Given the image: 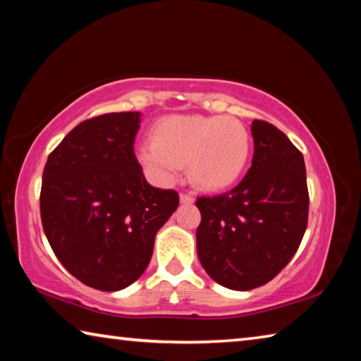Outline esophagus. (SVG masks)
<instances>
[{"label":"esophagus","instance_id":"esophagus-1","mask_svg":"<svg viewBox=\"0 0 361 361\" xmlns=\"http://www.w3.org/2000/svg\"><path fill=\"white\" fill-rule=\"evenodd\" d=\"M180 200H181V204L191 205V204H194V195L188 194V192H181L180 194Z\"/></svg>","mask_w":361,"mask_h":361}]
</instances>
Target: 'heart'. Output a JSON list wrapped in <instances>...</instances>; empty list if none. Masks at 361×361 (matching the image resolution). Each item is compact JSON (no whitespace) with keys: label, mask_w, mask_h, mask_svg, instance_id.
<instances>
[{"label":"heart","mask_w":361,"mask_h":361,"mask_svg":"<svg viewBox=\"0 0 361 361\" xmlns=\"http://www.w3.org/2000/svg\"><path fill=\"white\" fill-rule=\"evenodd\" d=\"M252 137L239 119L173 114L152 127V142L138 145L137 159L152 178L173 183L188 164L189 178L205 191H221L245 172Z\"/></svg>","instance_id":"1"}]
</instances>
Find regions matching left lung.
I'll return each mask as SVG.
<instances>
[{
  "label": "left lung",
  "mask_w": 361,
  "mask_h": 361,
  "mask_svg": "<svg viewBox=\"0 0 361 361\" xmlns=\"http://www.w3.org/2000/svg\"><path fill=\"white\" fill-rule=\"evenodd\" d=\"M252 167L231 191L199 197V261L216 283L248 291L277 276L307 228L304 157L282 130L252 122Z\"/></svg>",
  "instance_id": "1"
}]
</instances>
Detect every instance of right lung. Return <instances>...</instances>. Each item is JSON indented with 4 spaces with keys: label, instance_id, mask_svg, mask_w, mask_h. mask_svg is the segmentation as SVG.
<instances>
[{
    "label": "right lung",
    "instance_id": "obj_1",
    "mask_svg": "<svg viewBox=\"0 0 361 361\" xmlns=\"http://www.w3.org/2000/svg\"><path fill=\"white\" fill-rule=\"evenodd\" d=\"M137 111L82 121L47 157L39 195L49 245L71 276L102 291L132 285L148 267L157 231L180 204L146 181L133 143Z\"/></svg>",
    "mask_w": 361,
    "mask_h": 361
}]
</instances>
